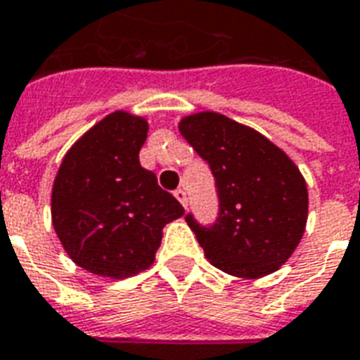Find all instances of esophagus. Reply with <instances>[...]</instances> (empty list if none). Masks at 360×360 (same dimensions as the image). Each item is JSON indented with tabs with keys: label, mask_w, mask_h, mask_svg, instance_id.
I'll list each match as a JSON object with an SVG mask.
<instances>
[{
	"label": "esophagus",
	"mask_w": 360,
	"mask_h": 360,
	"mask_svg": "<svg viewBox=\"0 0 360 360\" xmlns=\"http://www.w3.org/2000/svg\"><path fill=\"white\" fill-rule=\"evenodd\" d=\"M174 197H176L178 202H180L184 208H188V195H186L184 189H176V191H174Z\"/></svg>",
	"instance_id": "1"
}]
</instances>
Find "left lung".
<instances>
[{
    "instance_id": "8db88e82",
    "label": "left lung",
    "mask_w": 360,
    "mask_h": 360,
    "mask_svg": "<svg viewBox=\"0 0 360 360\" xmlns=\"http://www.w3.org/2000/svg\"><path fill=\"white\" fill-rule=\"evenodd\" d=\"M178 129L212 169L219 197L214 227L186 218L206 259L242 280L287 263L308 221V188L299 167L250 125L214 110L184 116Z\"/></svg>"
}]
</instances>
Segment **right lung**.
Wrapping results in <instances>:
<instances>
[{
    "mask_svg": "<svg viewBox=\"0 0 360 360\" xmlns=\"http://www.w3.org/2000/svg\"><path fill=\"white\" fill-rule=\"evenodd\" d=\"M148 120L114 110L67 150L50 197L52 225L80 269L124 280L150 269L163 227L184 208L139 161Z\"/></svg>",
    "mask_w": 360,
    "mask_h": 360,
    "instance_id": "right-lung-1",
    "label": "right lung"
}]
</instances>
